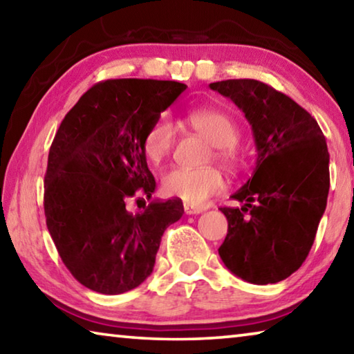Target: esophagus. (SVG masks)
<instances>
[{"instance_id":"34e87169","label":"esophagus","mask_w":354,"mask_h":354,"mask_svg":"<svg viewBox=\"0 0 354 354\" xmlns=\"http://www.w3.org/2000/svg\"><path fill=\"white\" fill-rule=\"evenodd\" d=\"M205 211V207H200V206H192V205H184V212L187 215H196V214H201Z\"/></svg>"}]
</instances>
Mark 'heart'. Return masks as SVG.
Segmentation results:
<instances>
[{"label": "heart", "mask_w": 354, "mask_h": 354, "mask_svg": "<svg viewBox=\"0 0 354 354\" xmlns=\"http://www.w3.org/2000/svg\"><path fill=\"white\" fill-rule=\"evenodd\" d=\"M184 123L214 145L215 159L226 167L237 164L236 145L239 142L237 123L223 111L196 109L185 113ZM175 128L169 115H159L149 124L142 140L143 154L149 164L159 165L171 151ZM164 195L179 198L192 206H201L225 189V176L214 167L181 169L173 167L160 179Z\"/></svg>", "instance_id": "heart-1"}]
</instances>
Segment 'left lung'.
<instances>
[{"instance_id": "left-lung-1", "label": "left lung", "mask_w": 354, "mask_h": 354, "mask_svg": "<svg viewBox=\"0 0 354 354\" xmlns=\"http://www.w3.org/2000/svg\"><path fill=\"white\" fill-rule=\"evenodd\" d=\"M209 87L245 113L257 149L253 176L231 196L242 207H221L227 234L218 254L247 283H279L308 257L326 209L325 136L308 111L261 81L226 80Z\"/></svg>"}]
</instances>
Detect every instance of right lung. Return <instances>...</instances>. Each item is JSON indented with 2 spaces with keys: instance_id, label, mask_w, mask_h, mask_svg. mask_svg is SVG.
Wrapping results in <instances>:
<instances>
[{
  "instance_id": "1",
  "label": "right lung",
  "mask_w": 354,
  "mask_h": 354,
  "mask_svg": "<svg viewBox=\"0 0 354 354\" xmlns=\"http://www.w3.org/2000/svg\"><path fill=\"white\" fill-rule=\"evenodd\" d=\"M187 86L176 81L107 80L95 84L62 120L48 154L45 217L70 273L87 289L118 295L153 272L160 237L183 217L179 200H149L156 181L142 140Z\"/></svg>"
}]
</instances>
